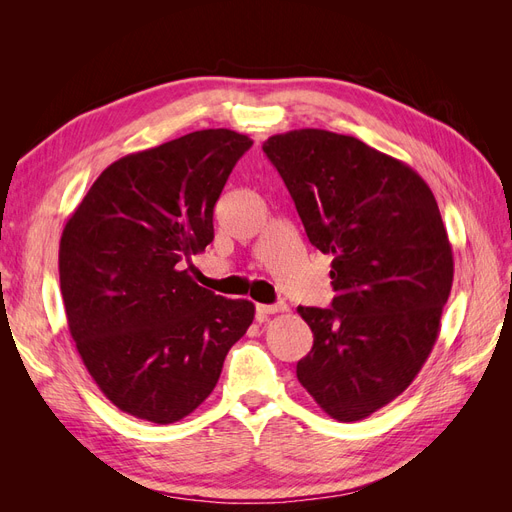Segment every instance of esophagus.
I'll use <instances>...</instances> for the list:
<instances>
[{"label":"esophagus","mask_w":512,"mask_h":512,"mask_svg":"<svg viewBox=\"0 0 512 512\" xmlns=\"http://www.w3.org/2000/svg\"><path fill=\"white\" fill-rule=\"evenodd\" d=\"M256 312L260 316H269V314H282L288 312V305L286 303H275V305H256Z\"/></svg>","instance_id":"34e87169"}]
</instances>
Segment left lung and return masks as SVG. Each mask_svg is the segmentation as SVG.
I'll return each mask as SVG.
<instances>
[{
  "mask_svg": "<svg viewBox=\"0 0 512 512\" xmlns=\"http://www.w3.org/2000/svg\"><path fill=\"white\" fill-rule=\"evenodd\" d=\"M307 239L331 254V307H297L314 346L303 389L331 418H367L404 393L440 333L453 250L436 198L408 164L329 130L269 136Z\"/></svg>",
  "mask_w": 512,
  "mask_h": 512,
  "instance_id": "obj_1",
  "label": "left lung"
}]
</instances>
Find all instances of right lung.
<instances>
[{
    "instance_id": "right-lung-1",
    "label": "right lung",
    "mask_w": 512,
    "mask_h": 512,
    "mask_svg": "<svg viewBox=\"0 0 512 512\" xmlns=\"http://www.w3.org/2000/svg\"><path fill=\"white\" fill-rule=\"evenodd\" d=\"M250 136L198 130L128 153L94 181L59 241L68 329L89 376L121 412L168 425L211 395L254 303L192 280L213 207Z\"/></svg>"
}]
</instances>
